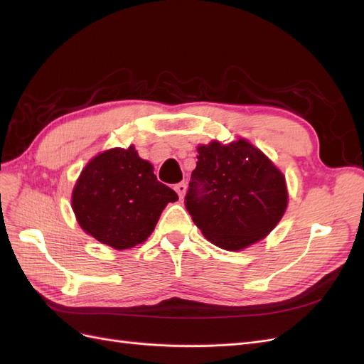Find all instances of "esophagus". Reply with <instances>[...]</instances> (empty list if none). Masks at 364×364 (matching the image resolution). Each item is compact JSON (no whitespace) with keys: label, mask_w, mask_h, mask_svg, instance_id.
I'll list each match as a JSON object with an SVG mask.
<instances>
[{"label":"esophagus","mask_w":364,"mask_h":364,"mask_svg":"<svg viewBox=\"0 0 364 364\" xmlns=\"http://www.w3.org/2000/svg\"><path fill=\"white\" fill-rule=\"evenodd\" d=\"M174 190H176V193H178V196L181 197V199H183V196H185V193H186V183H185V182L176 183V185H174Z\"/></svg>","instance_id":"1"}]
</instances>
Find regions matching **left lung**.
Instances as JSON below:
<instances>
[{
	"label": "left lung",
	"instance_id": "left-lung-1",
	"mask_svg": "<svg viewBox=\"0 0 364 364\" xmlns=\"http://www.w3.org/2000/svg\"><path fill=\"white\" fill-rule=\"evenodd\" d=\"M185 206L213 245L237 252L258 243L287 209L285 176L245 138L197 146Z\"/></svg>",
	"mask_w": 364,
	"mask_h": 364
}]
</instances>
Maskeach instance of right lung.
Masks as SVG:
<instances>
[{"label":"right lung","instance_id":"obj_1","mask_svg":"<svg viewBox=\"0 0 364 364\" xmlns=\"http://www.w3.org/2000/svg\"><path fill=\"white\" fill-rule=\"evenodd\" d=\"M176 200L178 194L156 179L153 165L129 146L105 150L85 165L71 206L87 235L124 250L144 243L164 208Z\"/></svg>","mask_w":364,"mask_h":364}]
</instances>
